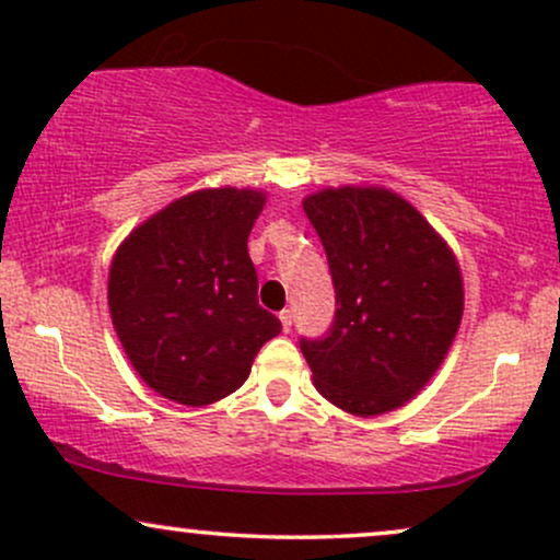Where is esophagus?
<instances>
[{
	"mask_svg": "<svg viewBox=\"0 0 560 560\" xmlns=\"http://www.w3.org/2000/svg\"><path fill=\"white\" fill-rule=\"evenodd\" d=\"M279 318H281V326H284V331H292V324H294V316H292V311H281L279 313Z\"/></svg>",
	"mask_w": 560,
	"mask_h": 560,
	"instance_id": "34e87169",
	"label": "esophagus"
}]
</instances>
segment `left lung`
<instances>
[{
  "label": "left lung",
  "instance_id": "left-lung-1",
  "mask_svg": "<svg viewBox=\"0 0 560 560\" xmlns=\"http://www.w3.org/2000/svg\"><path fill=\"white\" fill-rule=\"evenodd\" d=\"M337 294L329 331L300 339L326 400L355 416L400 408L453 345L464 281L447 244L387 189H324L302 202Z\"/></svg>",
  "mask_w": 560,
  "mask_h": 560
}]
</instances>
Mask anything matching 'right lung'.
<instances>
[{"label":"right lung","instance_id":"right-lung-1","mask_svg":"<svg viewBox=\"0 0 560 560\" xmlns=\"http://www.w3.org/2000/svg\"><path fill=\"white\" fill-rule=\"evenodd\" d=\"M262 202L255 189L195 191L141 223L115 253L113 326L139 376L168 400L199 408L231 395L281 331L258 305L247 253Z\"/></svg>","mask_w":560,"mask_h":560}]
</instances>
